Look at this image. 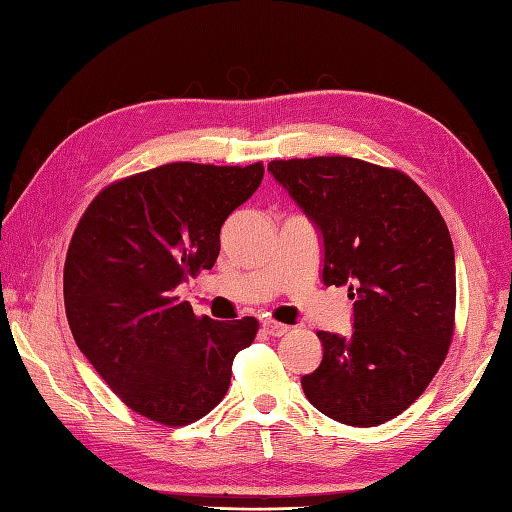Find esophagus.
<instances>
[{"label": "esophagus", "mask_w": 512, "mask_h": 512, "mask_svg": "<svg viewBox=\"0 0 512 512\" xmlns=\"http://www.w3.org/2000/svg\"><path fill=\"white\" fill-rule=\"evenodd\" d=\"M263 331L269 333V336H285V333L289 331L287 325H283V322H276V320H263Z\"/></svg>", "instance_id": "obj_1"}]
</instances>
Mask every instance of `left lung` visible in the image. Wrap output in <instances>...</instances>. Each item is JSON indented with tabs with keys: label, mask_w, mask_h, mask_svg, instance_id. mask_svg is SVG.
I'll return each instance as SVG.
<instances>
[{
	"label": "left lung",
	"mask_w": 512,
	"mask_h": 512,
	"mask_svg": "<svg viewBox=\"0 0 512 512\" xmlns=\"http://www.w3.org/2000/svg\"><path fill=\"white\" fill-rule=\"evenodd\" d=\"M267 170L325 243L322 283L349 285L353 333L318 331L320 367L302 391L320 413L378 426L429 387L455 331V254L411 176L351 156L271 161Z\"/></svg>",
	"instance_id": "1"
}]
</instances>
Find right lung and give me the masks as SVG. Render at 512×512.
Instances as JSON below:
<instances>
[{
	"label": "right lung",
	"mask_w": 512,
	"mask_h": 512,
	"mask_svg": "<svg viewBox=\"0 0 512 512\" xmlns=\"http://www.w3.org/2000/svg\"><path fill=\"white\" fill-rule=\"evenodd\" d=\"M263 163H165L92 198L72 234L64 302L83 356L134 413L185 426L225 398L258 320L198 318L176 287L212 269L221 227L263 181Z\"/></svg>",
	"instance_id": "right-lung-1"
}]
</instances>
